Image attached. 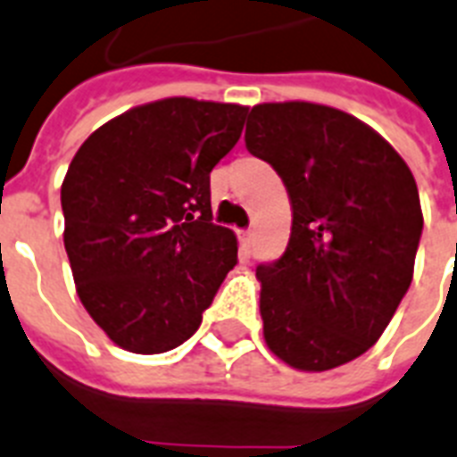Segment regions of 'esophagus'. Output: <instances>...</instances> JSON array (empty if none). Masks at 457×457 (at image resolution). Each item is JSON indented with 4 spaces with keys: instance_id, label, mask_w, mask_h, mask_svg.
Listing matches in <instances>:
<instances>
[{
    "instance_id": "34e87169",
    "label": "esophagus",
    "mask_w": 457,
    "mask_h": 457,
    "mask_svg": "<svg viewBox=\"0 0 457 457\" xmlns=\"http://www.w3.org/2000/svg\"><path fill=\"white\" fill-rule=\"evenodd\" d=\"M252 238H254V231H252V228H247V231H243V240H245L247 245H250V243H252Z\"/></svg>"
}]
</instances>
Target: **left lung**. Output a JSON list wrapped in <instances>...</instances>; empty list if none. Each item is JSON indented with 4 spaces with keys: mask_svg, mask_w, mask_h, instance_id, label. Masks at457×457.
Here are the masks:
<instances>
[{
    "mask_svg": "<svg viewBox=\"0 0 457 457\" xmlns=\"http://www.w3.org/2000/svg\"><path fill=\"white\" fill-rule=\"evenodd\" d=\"M245 145L278 171L292 205L283 257L257 266L264 339L297 370L366 353L411 287L422 236L413 171L349 112L254 105Z\"/></svg>",
    "mask_w": 457,
    "mask_h": 457,
    "instance_id": "left-lung-1",
    "label": "left lung"
}]
</instances>
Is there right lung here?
Instances as JSON below:
<instances>
[{"mask_svg": "<svg viewBox=\"0 0 457 457\" xmlns=\"http://www.w3.org/2000/svg\"><path fill=\"white\" fill-rule=\"evenodd\" d=\"M245 115L162 98L105 122L75 153L61 186L65 252L84 309L127 352L184 345L238 264L233 231L212 224L210 171Z\"/></svg>", "mask_w": 457, "mask_h": 457, "instance_id": "right-lung-1", "label": "right lung"}]
</instances>
